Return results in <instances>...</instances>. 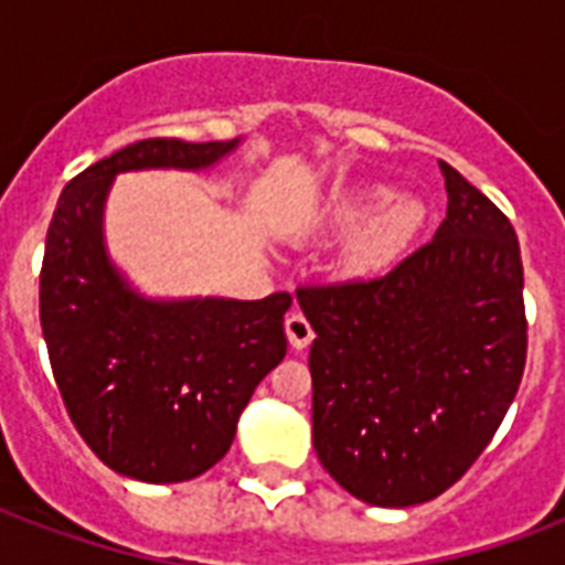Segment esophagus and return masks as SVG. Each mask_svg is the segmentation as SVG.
Returning a JSON list of instances; mask_svg holds the SVG:
<instances>
[{
  "label": "esophagus",
  "mask_w": 565,
  "mask_h": 565,
  "mask_svg": "<svg viewBox=\"0 0 565 565\" xmlns=\"http://www.w3.org/2000/svg\"><path fill=\"white\" fill-rule=\"evenodd\" d=\"M284 328H287V340H290L292 349H308L310 340H313V328H310V322L301 317L299 310H292Z\"/></svg>",
  "instance_id": "34e87169"
}]
</instances>
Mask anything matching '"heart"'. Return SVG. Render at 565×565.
<instances>
[{
	"label": "heart",
	"mask_w": 565,
	"mask_h": 565,
	"mask_svg": "<svg viewBox=\"0 0 565 565\" xmlns=\"http://www.w3.org/2000/svg\"><path fill=\"white\" fill-rule=\"evenodd\" d=\"M425 204L419 199H398L386 184H363L334 195L326 207L328 225L334 228H354L361 222L373 220L361 231L352 246V269L361 275H377L395 266L407 255L413 239L419 237L425 225Z\"/></svg>",
	"instance_id": "1"
}]
</instances>
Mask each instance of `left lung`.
<instances>
[{"label": "left lung", "mask_w": 565, "mask_h": 565, "mask_svg": "<svg viewBox=\"0 0 565 565\" xmlns=\"http://www.w3.org/2000/svg\"><path fill=\"white\" fill-rule=\"evenodd\" d=\"M448 211L428 246L372 281L299 287L313 448L354 499H437L490 446L525 372L522 257L510 220L439 161Z\"/></svg>", "instance_id": "left-lung-1"}]
</instances>
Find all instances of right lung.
<instances>
[{
    "label": "right lung",
    "instance_id": "add662e5",
    "mask_svg": "<svg viewBox=\"0 0 565 565\" xmlns=\"http://www.w3.org/2000/svg\"><path fill=\"white\" fill-rule=\"evenodd\" d=\"M237 146H126L75 175L49 222L40 326L55 384L93 455L135 481H190L220 463L255 386L287 354L292 296L146 299L105 248V202L119 172H199Z\"/></svg>",
    "mask_w": 565,
    "mask_h": 565
}]
</instances>
